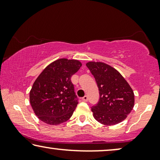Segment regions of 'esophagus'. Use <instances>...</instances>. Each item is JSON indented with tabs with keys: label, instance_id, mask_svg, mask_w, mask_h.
I'll list each match as a JSON object with an SVG mask.
<instances>
[{
	"label": "esophagus",
	"instance_id": "1",
	"mask_svg": "<svg viewBox=\"0 0 160 160\" xmlns=\"http://www.w3.org/2000/svg\"><path fill=\"white\" fill-rule=\"evenodd\" d=\"M82 100H83V101H85V102H87V100H88V97H87V95L84 96V97L82 98Z\"/></svg>",
	"mask_w": 160,
	"mask_h": 160
}]
</instances>
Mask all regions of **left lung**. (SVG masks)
<instances>
[{
  "mask_svg": "<svg viewBox=\"0 0 160 160\" xmlns=\"http://www.w3.org/2000/svg\"><path fill=\"white\" fill-rule=\"evenodd\" d=\"M99 89L98 103L92 107L93 117L106 126L119 124L134 107L135 95L130 84L117 70L102 62L86 64Z\"/></svg>",
  "mask_w": 160,
  "mask_h": 160,
  "instance_id": "8db88e82",
  "label": "left lung"
}]
</instances>
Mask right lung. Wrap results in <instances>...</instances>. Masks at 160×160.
<instances>
[{"label": "right lung", "instance_id": "right-lung-1", "mask_svg": "<svg viewBox=\"0 0 160 160\" xmlns=\"http://www.w3.org/2000/svg\"><path fill=\"white\" fill-rule=\"evenodd\" d=\"M82 64L77 60L58 59L45 68L30 91V102L35 114L50 125L68 120L77 106L71 78Z\"/></svg>", "mask_w": 160, "mask_h": 160}]
</instances>
